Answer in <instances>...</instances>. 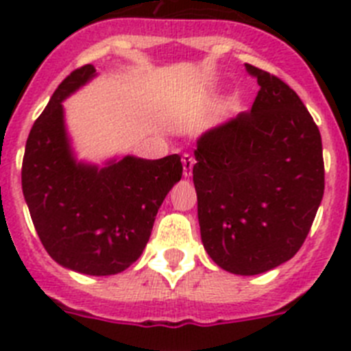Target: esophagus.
<instances>
[{
  "instance_id": "obj_1",
  "label": "esophagus",
  "mask_w": 351,
  "mask_h": 351,
  "mask_svg": "<svg viewBox=\"0 0 351 351\" xmlns=\"http://www.w3.org/2000/svg\"><path fill=\"white\" fill-rule=\"evenodd\" d=\"M193 165H195V158L190 156V154H184V156H182V176H184V178H191V173H193Z\"/></svg>"
}]
</instances>
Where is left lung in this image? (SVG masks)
Listing matches in <instances>:
<instances>
[{
	"instance_id": "1",
	"label": "left lung",
	"mask_w": 351,
	"mask_h": 351,
	"mask_svg": "<svg viewBox=\"0 0 351 351\" xmlns=\"http://www.w3.org/2000/svg\"><path fill=\"white\" fill-rule=\"evenodd\" d=\"M260 91L250 112L197 138L193 184L207 255L239 276L288 262L325 188L320 130L297 93L246 64Z\"/></svg>"
}]
</instances>
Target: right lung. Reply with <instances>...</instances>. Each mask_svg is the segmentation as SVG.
I'll return each instance as SVG.
<instances>
[{
	"label": "right lung",
	"mask_w": 351,
	"mask_h": 351,
	"mask_svg": "<svg viewBox=\"0 0 351 351\" xmlns=\"http://www.w3.org/2000/svg\"><path fill=\"white\" fill-rule=\"evenodd\" d=\"M96 77L93 64L71 71L35 121L23 160V193L43 247L68 271L112 276L142 255L160 206L181 181L179 154H133L104 165L77 160L63 101Z\"/></svg>",
	"instance_id": "right-lung-1"
}]
</instances>
